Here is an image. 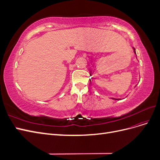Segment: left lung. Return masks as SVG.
I'll return each instance as SVG.
<instances>
[{"label": "left lung", "instance_id": "left-lung-1", "mask_svg": "<svg viewBox=\"0 0 160 160\" xmlns=\"http://www.w3.org/2000/svg\"><path fill=\"white\" fill-rule=\"evenodd\" d=\"M133 51H134V53L135 55H136V52H135V48H133ZM112 99H114V100H121L120 99H115V98H111Z\"/></svg>", "mask_w": 160, "mask_h": 160}]
</instances>
